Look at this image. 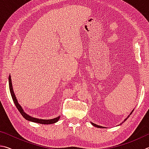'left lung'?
Listing matches in <instances>:
<instances>
[{"label": "left lung", "instance_id": "left-lung-1", "mask_svg": "<svg viewBox=\"0 0 149 149\" xmlns=\"http://www.w3.org/2000/svg\"><path fill=\"white\" fill-rule=\"evenodd\" d=\"M133 111H134V110H133ZM133 111H132V112H133ZM132 113H130V114H131ZM127 118H126V119H125V120H124V121H125V120H126ZM91 124H92L93 126H95V127H100V128H102V127H103V126H99V125H97V124H94V123H93V122H91Z\"/></svg>", "mask_w": 149, "mask_h": 149}]
</instances>
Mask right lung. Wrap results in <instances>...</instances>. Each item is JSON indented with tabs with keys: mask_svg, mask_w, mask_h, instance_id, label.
Segmentation results:
<instances>
[{
	"mask_svg": "<svg viewBox=\"0 0 149 149\" xmlns=\"http://www.w3.org/2000/svg\"><path fill=\"white\" fill-rule=\"evenodd\" d=\"M8 80H9L10 92V93H11L12 100H13V101H14L15 105V107H16V108L17 109V110L19 111V113L23 116V118L27 120L31 121V122H36V123L42 124H52L56 123V122H57V121L59 120L60 116H59L58 117H57V118H55L54 119L44 120V119H39V118H34V117L28 115V114H26L25 112H24V111L23 110L22 107H21V105H19V103L17 102V99H16V97H15V95L14 94V90H13V87H12V80H11V77H10V75L9 76Z\"/></svg>",
	"mask_w": 149,
	"mask_h": 149,
	"instance_id": "1",
	"label": "right lung"
}]
</instances>
